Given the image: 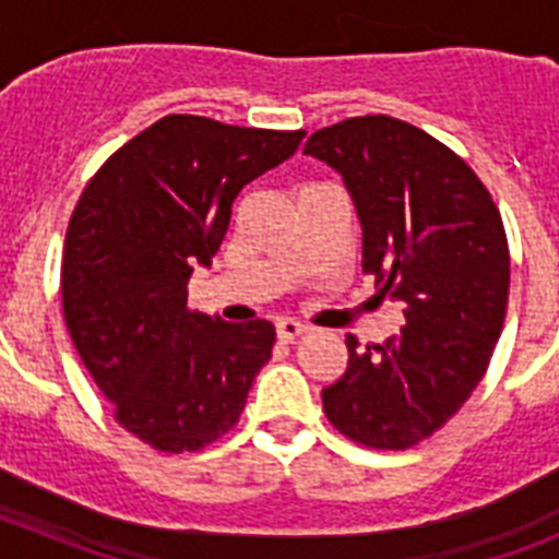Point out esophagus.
I'll list each match as a JSON object with an SVG mask.
<instances>
[{
	"mask_svg": "<svg viewBox=\"0 0 559 559\" xmlns=\"http://www.w3.org/2000/svg\"><path fill=\"white\" fill-rule=\"evenodd\" d=\"M305 333H308V328H305V324H299V322H294V319H285V322L276 324V338H280V341H294V338H299V335H305Z\"/></svg>",
	"mask_w": 559,
	"mask_h": 559,
	"instance_id": "obj_1",
	"label": "esophagus"
}]
</instances>
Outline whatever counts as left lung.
Returning <instances> with one entry per match:
<instances>
[{"instance_id": "1", "label": "left lung", "mask_w": 559, "mask_h": 559, "mask_svg": "<svg viewBox=\"0 0 559 559\" xmlns=\"http://www.w3.org/2000/svg\"><path fill=\"white\" fill-rule=\"evenodd\" d=\"M305 153L344 176L364 226V274L406 305L383 344L358 349L322 392L338 433L372 451H408L467 403L490 367L510 299L501 212L473 167L389 114L316 131Z\"/></svg>"}]
</instances>
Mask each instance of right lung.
Returning <instances> with one entry per match:
<instances>
[{
  "label": "right lung",
  "mask_w": 559,
  "mask_h": 559,
  "mask_svg": "<svg viewBox=\"0 0 559 559\" xmlns=\"http://www.w3.org/2000/svg\"><path fill=\"white\" fill-rule=\"evenodd\" d=\"M305 131L167 114L88 179L69 218L61 305L114 419L162 453L201 451L237 426L274 324L221 322L187 305L246 185L294 156Z\"/></svg>",
  "instance_id": "add662e5"
}]
</instances>
